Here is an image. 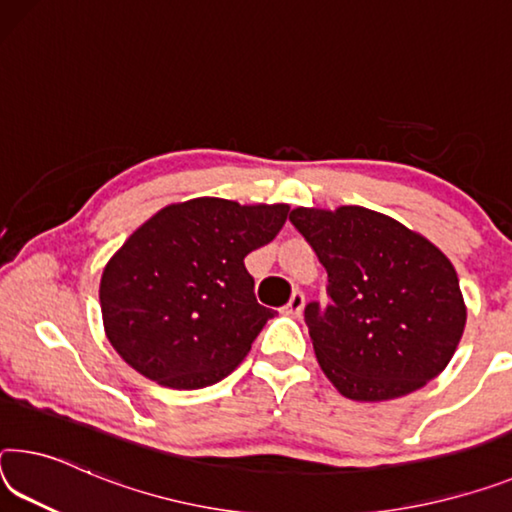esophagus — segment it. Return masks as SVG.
<instances>
[{
	"label": "esophagus",
	"instance_id": "esophagus-1",
	"mask_svg": "<svg viewBox=\"0 0 512 512\" xmlns=\"http://www.w3.org/2000/svg\"><path fill=\"white\" fill-rule=\"evenodd\" d=\"M303 307H305L303 291H294V294H291V298H289V303L285 305V314L300 316V312H303Z\"/></svg>",
	"mask_w": 512,
	"mask_h": 512
}]
</instances>
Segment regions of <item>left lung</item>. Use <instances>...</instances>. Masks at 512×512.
<instances>
[{"mask_svg": "<svg viewBox=\"0 0 512 512\" xmlns=\"http://www.w3.org/2000/svg\"><path fill=\"white\" fill-rule=\"evenodd\" d=\"M289 221L328 271L326 310L310 303L314 355L351 401H392L444 371L467 323L456 269L435 243L367 207H296Z\"/></svg>", "mask_w": 512, "mask_h": 512, "instance_id": "left-lung-1", "label": "left lung"}]
</instances>
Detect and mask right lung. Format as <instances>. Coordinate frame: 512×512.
Returning a JSON list of instances; mask_svg holds the SVG:
<instances>
[{"label":"right lung","instance_id":"add662e5","mask_svg":"<svg viewBox=\"0 0 512 512\" xmlns=\"http://www.w3.org/2000/svg\"><path fill=\"white\" fill-rule=\"evenodd\" d=\"M289 205L173 202L129 234L100 280L111 346L141 376L200 389L239 367L275 314L259 305L243 257L285 225Z\"/></svg>","mask_w":512,"mask_h":512}]
</instances>
